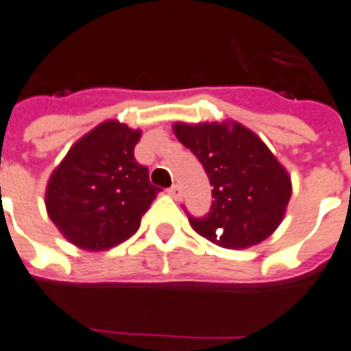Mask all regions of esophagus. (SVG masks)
Masks as SVG:
<instances>
[{"instance_id":"1","label":"esophagus","mask_w":351,"mask_h":351,"mask_svg":"<svg viewBox=\"0 0 351 351\" xmlns=\"http://www.w3.org/2000/svg\"><path fill=\"white\" fill-rule=\"evenodd\" d=\"M168 193H170L173 199L181 197V189H179V184H172V186L168 189Z\"/></svg>"}]
</instances>
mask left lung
Returning <instances> with one entry per match:
<instances>
[{
  "instance_id": "left-lung-1",
  "label": "left lung",
  "mask_w": 351,
  "mask_h": 351,
  "mask_svg": "<svg viewBox=\"0 0 351 351\" xmlns=\"http://www.w3.org/2000/svg\"><path fill=\"white\" fill-rule=\"evenodd\" d=\"M173 132L214 186L208 214L189 215L193 230L224 248H248L274 234L285 217L291 183L265 143L239 123H176Z\"/></svg>"
}]
</instances>
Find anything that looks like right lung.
Instances as JSON below:
<instances>
[{
    "label": "right lung",
    "mask_w": 351,
    "mask_h": 351,
    "mask_svg": "<svg viewBox=\"0 0 351 351\" xmlns=\"http://www.w3.org/2000/svg\"><path fill=\"white\" fill-rule=\"evenodd\" d=\"M141 132L117 121L101 123L70 148L50 176L47 212L72 245L106 250L139 228L161 189L134 158Z\"/></svg>",
    "instance_id": "right-lung-1"
}]
</instances>
